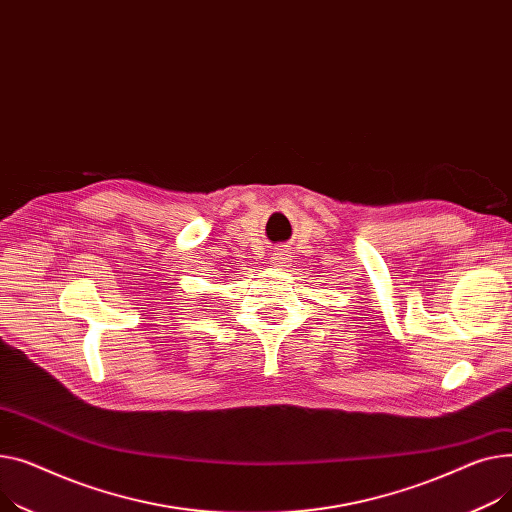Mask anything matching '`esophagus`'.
<instances>
[{
  "label": "esophagus",
  "mask_w": 512,
  "mask_h": 512,
  "mask_svg": "<svg viewBox=\"0 0 512 512\" xmlns=\"http://www.w3.org/2000/svg\"><path fill=\"white\" fill-rule=\"evenodd\" d=\"M273 262L277 264V266H287L285 262H287V254H283V252H277L275 256H273Z\"/></svg>",
  "instance_id": "34e87169"
}]
</instances>
